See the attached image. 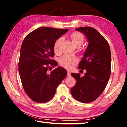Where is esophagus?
Masks as SVG:
<instances>
[{"mask_svg": "<svg viewBox=\"0 0 127 127\" xmlns=\"http://www.w3.org/2000/svg\"><path fill=\"white\" fill-rule=\"evenodd\" d=\"M71 76V72L69 70L68 71V76Z\"/></svg>", "mask_w": 127, "mask_h": 127, "instance_id": "obj_1", "label": "esophagus"}]
</instances>
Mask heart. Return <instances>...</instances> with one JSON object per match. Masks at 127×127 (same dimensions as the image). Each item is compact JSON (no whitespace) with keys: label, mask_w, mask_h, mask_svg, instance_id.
Returning <instances> with one entry per match:
<instances>
[{"label":"heart","mask_w":127,"mask_h":127,"mask_svg":"<svg viewBox=\"0 0 127 127\" xmlns=\"http://www.w3.org/2000/svg\"><path fill=\"white\" fill-rule=\"evenodd\" d=\"M70 39L72 44L74 46L80 47L82 45L84 40L83 35L79 32H74L70 35ZM63 41V39L61 37L56 41L54 44V51L55 52H58L59 51L61 45ZM78 59L74 56L70 55H65L59 58V63L61 66L66 69H71L76 65Z\"/></svg>","instance_id":"1"}]
</instances>
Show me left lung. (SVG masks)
Wrapping results in <instances>:
<instances>
[{
  "instance_id": "8db88e82",
  "label": "left lung",
  "mask_w": 127,
  "mask_h": 127,
  "mask_svg": "<svg viewBox=\"0 0 127 127\" xmlns=\"http://www.w3.org/2000/svg\"><path fill=\"white\" fill-rule=\"evenodd\" d=\"M86 36L88 42L78 68L86 70L84 76L71 73L76 84L71 89L73 98L83 103H90L98 98L109 81L111 74V55L108 42L95 29L81 27L75 29Z\"/></svg>"
}]
</instances>
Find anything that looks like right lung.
I'll use <instances>...</instances> for the list:
<instances>
[{
  "label": "right lung",
  "instance_id": "add662e5",
  "mask_svg": "<svg viewBox=\"0 0 127 127\" xmlns=\"http://www.w3.org/2000/svg\"><path fill=\"white\" fill-rule=\"evenodd\" d=\"M68 31L41 27L24 39L20 50L18 71L26 93L32 100L44 103L52 99L56 88L67 75L66 70L58 66L50 74V66L58 63L51 58L55 55L54 44Z\"/></svg>",
  "mask_w": 127,
  "mask_h": 127
}]
</instances>
